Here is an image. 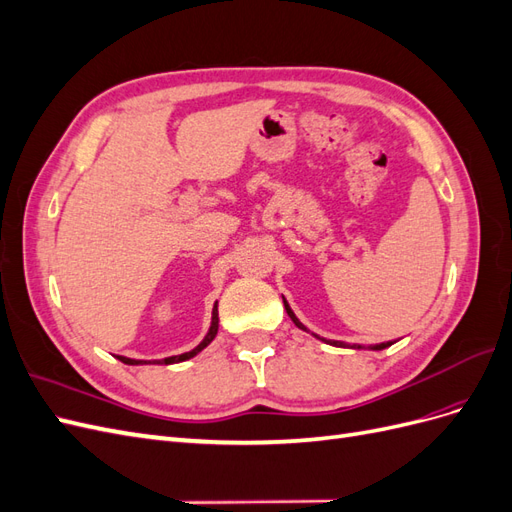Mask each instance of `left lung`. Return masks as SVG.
Returning <instances> with one entry per match:
<instances>
[{
    "label": "left lung",
    "mask_w": 512,
    "mask_h": 512,
    "mask_svg": "<svg viewBox=\"0 0 512 512\" xmlns=\"http://www.w3.org/2000/svg\"><path fill=\"white\" fill-rule=\"evenodd\" d=\"M284 299V297H282ZM284 307H286V314L290 316V320L294 322V324H297V327L301 329V331H307V327H305V324L297 318V316H294V312H292V309H290V305H288V301L284 299ZM314 337H318L316 333H312ZM320 339V342H324V344H331V346H335V348H361V346H348V344H344V342H335V339H333V342H329V339H324V337H318ZM389 346H393V342H386V344H376V346H369V350H384V348H389Z\"/></svg>",
    "instance_id": "8db88e82"
}]
</instances>
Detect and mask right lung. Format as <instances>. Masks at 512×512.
I'll list each match as a JSON object with an SVG mask.
<instances>
[{"mask_svg": "<svg viewBox=\"0 0 512 512\" xmlns=\"http://www.w3.org/2000/svg\"><path fill=\"white\" fill-rule=\"evenodd\" d=\"M218 327H220V318H218V301H215V305H213V312H211V324H209V331H207V335L203 337V342H200L196 348H192L190 352L175 354V356H166V359H160V361L128 359V356H117V359H119L121 363H126V365H173V363L188 361V359H194V356H196L198 352H203V350L213 342L215 335H218Z\"/></svg>", "mask_w": 512, "mask_h": 512, "instance_id": "add662e5", "label": "right lung"}]
</instances>
